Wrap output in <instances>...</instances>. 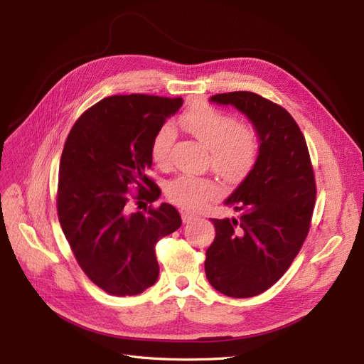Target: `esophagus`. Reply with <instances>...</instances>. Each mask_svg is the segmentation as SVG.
<instances>
[{
  "label": "esophagus",
  "mask_w": 364,
  "mask_h": 364,
  "mask_svg": "<svg viewBox=\"0 0 364 364\" xmlns=\"http://www.w3.org/2000/svg\"><path fill=\"white\" fill-rule=\"evenodd\" d=\"M197 218H199V217H197L193 213H182V222L183 223H191V222H194V220H197Z\"/></svg>",
  "instance_id": "34e87169"
}]
</instances>
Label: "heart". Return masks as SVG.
<instances>
[{
	"instance_id": "1",
	"label": "heart",
	"mask_w": 364,
	"mask_h": 364,
	"mask_svg": "<svg viewBox=\"0 0 364 364\" xmlns=\"http://www.w3.org/2000/svg\"><path fill=\"white\" fill-rule=\"evenodd\" d=\"M185 130L209 147L208 165L228 182H237L250 173L258 161L261 141L257 129L237 123L232 115L206 103L196 105L182 118ZM176 139L173 126L164 124L151 139L150 155L161 168H168ZM168 199L186 209H197L218 194L214 181L182 174L165 188Z\"/></svg>"
}]
</instances>
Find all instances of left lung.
Returning <instances> with one entry per match:
<instances>
[{"instance_id":"8db88e82","label":"left lung","mask_w":364,"mask_h":364,"mask_svg":"<svg viewBox=\"0 0 364 364\" xmlns=\"http://www.w3.org/2000/svg\"><path fill=\"white\" fill-rule=\"evenodd\" d=\"M257 129L255 167L225 200L237 218H211L215 238L206 250L209 284L229 297L261 294L279 281L299 253L316 202L314 171L306 142L285 109L255 92L217 94Z\"/></svg>"}]
</instances>
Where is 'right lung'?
<instances>
[{
    "label": "right lung",
    "instance_id": "add662e5",
    "mask_svg": "<svg viewBox=\"0 0 364 364\" xmlns=\"http://www.w3.org/2000/svg\"><path fill=\"white\" fill-rule=\"evenodd\" d=\"M182 103L147 94L106 97L79 117L65 141L59 222L80 269L109 294L151 287L159 274L155 246L182 225L168 203L132 213V203L161 196L147 176L151 139Z\"/></svg>",
    "mask_w": 364,
    "mask_h": 364
}]
</instances>
